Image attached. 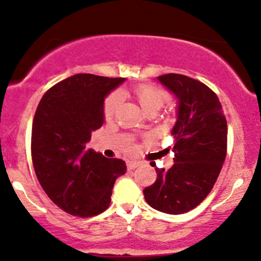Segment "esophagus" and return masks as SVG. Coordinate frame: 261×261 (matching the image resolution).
<instances>
[{
    "instance_id": "obj_1",
    "label": "esophagus",
    "mask_w": 261,
    "mask_h": 261,
    "mask_svg": "<svg viewBox=\"0 0 261 261\" xmlns=\"http://www.w3.org/2000/svg\"><path fill=\"white\" fill-rule=\"evenodd\" d=\"M126 166H127V170H133L140 166V162H128Z\"/></svg>"
}]
</instances>
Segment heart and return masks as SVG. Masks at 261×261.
Segmentation results:
<instances>
[{
	"instance_id": "b5f03b06",
	"label": "heart",
	"mask_w": 261,
	"mask_h": 261,
	"mask_svg": "<svg viewBox=\"0 0 261 261\" xmlns=\"http://www.w3.org/2000/svg\"><path fill=\"white\" fill-rule=\"evenodd\" d=\"M133 93L139 104L148 114H155L169 99V93L160 87L149 83H141L134 87ZM122 100L121 92L116 91L106 99L104 103V116L107 119H112L116 109L120 106ZM130 148V147H128Z\"/></svg>"
}]
</instances>
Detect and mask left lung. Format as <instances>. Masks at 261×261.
<instances>
[{
    "label": "left lung",
    "instance_id": "1",
    "mask_svg": "<svg viewBox=\"0 0 261 261\" xmlns=\"http://www.w3.org/2000/svg\"><path fill=\"white\" fill-rule=\"evenodd\" d=\"M158 81L179 100L172 130L175 157L168 170L154 168L157 179L143 195L154 210L180 215L200 205L220 175L227 153V120L216 93L200 81L178 73Z\"/></svg>",
    "mask_w": 261,
    "mask_h": 261
}]
</instances>
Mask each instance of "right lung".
Instances as JSON below:
<instances>
[{"label": "right lung", "mask_w": 261, "mask_h": 261, "mask_svg": "<svg viewBox=\"0 0 261 261\" xmlns=\"http://www.w3.org/2000/svg\"><path fill=\"white\" fill-rule=\"evenodd\" d=\"M125 79L79 73L47 89L32 127L35 174L50 200L72 216H97L109 207L114 182L126 172L118 158L87 148L104 121V99Z\"/></svg>", "instance_id": "obj_1"}]
</instances>
